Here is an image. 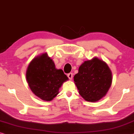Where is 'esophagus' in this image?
Instances as JSON below:
<instances>
[{
    "mask_svg": "<svg viewBox=\"0 0 134 134\" xmlns=\"http://www.w3.org/2000/svg\"><path fill=\"white\" fill-rule=\"evenodd\" d=\"M67 76H68V77L69 78V79L71 80L72 79H73V73H69V74H68V75H67Z\"/></svg>",
    "mask_w": 134,
    "mask_h": 134,
    "instance_id": "1",
    "label": "esophagus"
}]
</instances>
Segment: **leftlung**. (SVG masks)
I'll return each mask as SVG.
<instances>
[{
    "instance_id": "8db88e82",
    "label": "left lung",
    "mask_w": 134,
    "mask_h": 134,
    "mask_svg": "<svg viewBox=\"0 0 134 134\" xmlns=\"http://www.w3.org/2000/svg\"><path fill=\"white\" fill-rule=\"evenodd\" d=\"M74 81L86 101L96 102L105 96L111 86V71L104 61L95 57L80 65Z\"/></svg>"
}]
</instances>
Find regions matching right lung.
<instances>
[{
    "label": "right lung",
    "instance_id": "1",
    "mask_svg": "<svg viewBox=\"0 0 134 134\" xmlns=\"http://www.w3.org/2000/svg\"><path fill=\"white\" fill-rule=\"evenodd\" d=\"M29 86L37 97L50 101L59 93V89L69 79L61 69H57L52 59L44 53L35 57L26 71Z\"/></svg>",
    "mask_w": 134,
    "mask_h": 134
}]
</instances>
